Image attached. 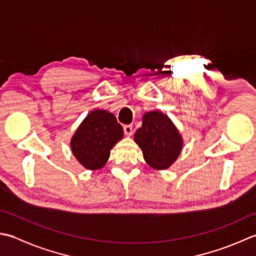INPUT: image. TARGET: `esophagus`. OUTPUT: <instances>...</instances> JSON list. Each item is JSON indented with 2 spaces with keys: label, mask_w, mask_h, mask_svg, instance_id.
Wrapping results in <instances>:
<instances>
[{
  "label": "esophagus",
  "mask_w": 256,
  "mask_h": 256,
  "mask_svg": "<svg viewBox=\"0 0 256 256\" xmlns=\"http://www.w3.org/2000/svg\"><path fill=\"white\" fill-rule=\"evenodd\" d=\"M124 132L126 136H132V124H124Z\"/></svg>",
  "instance_id": "1"
}]
</instances>
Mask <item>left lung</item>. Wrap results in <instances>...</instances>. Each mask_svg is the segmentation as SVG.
I'll list each match as a JSON object with an SVG mask.
<instances>
[{
  "label": "left lung",
  "mask_w": 256,
  "mask_h": 256,
  "mask_svg": "<svg viewBox=\"0 0 256 256\" xmlns=\"http://www.w3.org/2000/svg\"><path fill=\"white\" fill-rule=\"evenodd\" d=\"M134 142L150 166L164 170L174 162L181 152L182 139L168 116L159 112L144 114L142 126L134 134Z\"/></svg>",
  "instance_id": "left-lung-1"
}]
</instances>
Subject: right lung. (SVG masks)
Listing matches in <instances>:
<instances>
[{"label": "right lung", "mask_w": 256, "mask_h": 256, "mask_svg": "<svg viewBox=\"0 0 256 256\" xmlns=\"http://www.w3.org/2000/svg\"><path fill=\"white\" fill-rule=\"evenodd\" d=\"M124 130L112 114L92 112L72 139L70 147L76 159L86 169L96 170L107 162L110 150L122 138Z\"/></svg>", "instance_id": "add662e5"}]
</instances>
